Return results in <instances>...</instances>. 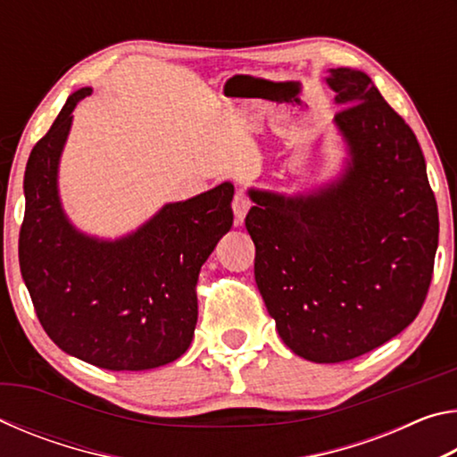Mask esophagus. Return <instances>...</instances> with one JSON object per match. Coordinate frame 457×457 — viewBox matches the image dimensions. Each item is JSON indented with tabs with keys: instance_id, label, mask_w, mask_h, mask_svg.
Here are the masks:
<instances>
[{
	"instance_id": "esophagus-1",
	"label": "esophagus",
	"mask_w": 457,
	"mask_h": 457,
	"mask_svg": "<svg viewBox=\"0 0 457 457\" xmlns=\"http://www.w3.org/2000/svg\"><path fill=\"white\" fill-rule=\"evenodd\" d=\"M250 207H252L250 197H247L244 191H237L234 201H231V210H234L236 223H242V221H244L245 213H247V210H250Z\"/></svg>"
}]
</instances>
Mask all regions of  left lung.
Returning <instances> with one entry per match:
<instances>
[{"label": "left lung", "mask_w": 457, "mask_h": 457, "mask_svg": "<svg viewBox=\"0 0 457 457\" xmlns=\"http://www.w3.org/2000/svg\"><path fill=\"white\" fill-rule=\"evenodd\" d=\"M343 179L314 195L250 191L253 274L276 328L314 362L361 357L420 314L437 250V204L413 130L365 72L332 68Z\"/></svg>", "instance_id": "8db88e82"}]
</instances>
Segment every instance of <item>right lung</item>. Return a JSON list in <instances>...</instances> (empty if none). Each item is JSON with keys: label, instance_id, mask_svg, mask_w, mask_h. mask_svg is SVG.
Masks as SVG:
<instances>
[{"label": "right lung", "instance_id": "right-lung-1", "mask_svg": "<svg viewBox=\"0 0 457 457\" xmlns=\"http://www.w3.org/2000/svg\"><path fill=\"white\" fill-rule=\"evenodd\" d=\"M80 88L29 153L20 270L37 320L62 351L108 370L167 365L189 349L197 278L234 213V185L169 204L133 236L98 242L64 218L56 189Z\"/></svg>", "mask_w": 457, "mask_h": 457}]
</instances>
